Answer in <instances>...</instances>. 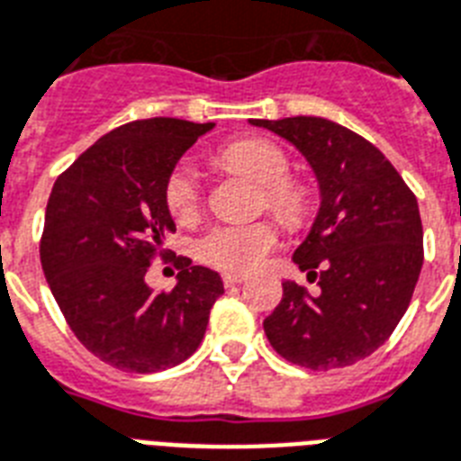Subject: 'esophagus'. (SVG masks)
<instances>
[{
  "label": "esophagus",
  "instance_id": "34e87169",
  "mask_svg": "<svg viewBox=\"0 0 461 461\" xmlns=\"http://www.w3.org/2000/svg\"><path fill=\"white\" fill-rule=\"evenodd\" d=\"M222 282L224 286H237V284L246 282V275H239V272H224Z\"/></svg>",
  "mask_w": 461,
  "mask_h": 461
}]
</instances>
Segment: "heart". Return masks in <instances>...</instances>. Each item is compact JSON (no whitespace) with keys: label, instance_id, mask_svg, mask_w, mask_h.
<instances>
[{"label":"heart","instance_id":"obj_1","mask_svg":"<svg viewBox=\"0 0 461 461\" xmlns=\"http://www.w3.org/2000/svg\"><path fill=\"white\" fill-rule=\"evenodd\" d=\"M220 160L231 170L246 172L265 185L267 205L286 222H298L308 212V194L291 182L289 158L279 146L265 140H241L220 151ZM166 203L175 220H192L201 203V182L192 163H179L166 182ZM276 246V227L267 220L258 222L215 224L198 241V256L224 272H250Z\"/></svg>","mask_w":461,"mask_h":461}]
</instances>
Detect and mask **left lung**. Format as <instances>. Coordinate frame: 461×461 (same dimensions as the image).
Returning <instances> with one entry per match:
<instances>
[{"mask_svg": "<svg viewBox=\"0 0 461 461\" xmlns=\"http://www.w3.org/2000/svg\"><path fill=\"white\" fill-rule=\"evenodd\" d=\"M250 125L294 144L320 186L317 218L294 253L320 294L282 282L265 334L294 365H353L386 343L412 301L424 265L417 198L372 141L339 122L298 115Z\"/></svg>", "mask_w": 461, "mask_h": 461, "instance_id": "1", "label": "left lung"}]
</instances>
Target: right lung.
Here are the masks:
<instances>
[{
    "label": "right lung",
    "mask_w": 461,
    "mask_h": 461,
    "mask_svg": "<svg viewBox=\"0 0 461 461\" xmlns=\"http://www.w3.org/2000/svg\"><path fill=\"white\" fill-rule=\"evenodd\" d=\"M215 122L149 118L115 127L54 182L40 260L49 289L82 346L115 369L153 374L185 362L203 340L222 279L189 258L172 291L146 269L175 220L166 182Z\"/></svg>",
    "instance_id": "1"
}]
</instances>
